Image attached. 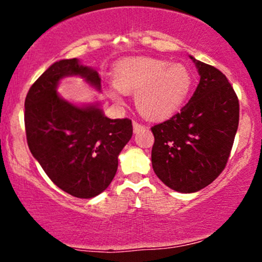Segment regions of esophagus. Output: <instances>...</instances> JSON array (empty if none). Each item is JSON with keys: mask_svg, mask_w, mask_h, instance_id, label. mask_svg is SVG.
Listing matches in <instances>:
<instances>
[{"mask_svg": "<svg viewBox=\"0 0 262 262\" xmlns=\"http://www.w3.org/2000/svg\"><path fill=\"white\" fill-rule=\"evenodd\" d=\"M144 129V125H141V124H139V123H137V122H133V130H134V133H139L140 130H143Z\"/></svg>", "mask_w": 262, "mask_h": 262, "instance_id": "obj_1", "label": "esophagus"}]
</instances>
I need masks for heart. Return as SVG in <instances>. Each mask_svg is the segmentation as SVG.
<instances>
[{
  "mask_svg": "<svg viewBox=\"0 0 262 262\" xmlns=\"http://www.w3.org/2000/svg\"><path fill=\"white\" fill-rule=\"evenodd\" d=\"M193 76L182 62L148 58H129L119 61L113 71V85L108 96L123 104V96L134 93L138 112L150 121H160L179 111L191 92Z\"/></svg>",
  "mask_w": 262,
  "mask_h": 262,
  "instance_id": "1",
  "label": "heart"
}]
</instances>
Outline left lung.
Returning a JSON list of instances; mask_svg holds the SVG:
<instances>
[{
	"instance_id": "8db88e82",
	"label": "left lung",
	"mask_w": 262,
	"mask_h": 262,
	"mask_svg": "<svg viewBox=\"0 0 262 262\" xmlns=\"http://www.w3.org/2000/svg\"><path fill=\"white\" fill-rule=\"evenodd\" d=\"M200 83L181 112L151 128V164L167 187L193 193L224 170L237 124L239 101L223 73L196 60Z\"/></svg>"
}]
</instances>
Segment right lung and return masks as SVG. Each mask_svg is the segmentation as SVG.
<instances>
[{"instance_id":"obj_1","label":"right lung","mask_w":262,"mask_h":262,"mask_svg":"<svg viewBox=\"0 0 262 262\" xmlns=\"http://www.w3.org/2000/svg\"><path fill=\"white\" fill-rule=\"evenodd\" d=\"M82 79L101 92L96 69L79 59L50 65L33 83L25 102L26 134L32 155L66 193L92 198L112 182L118 155L133 135L130 119H111L100 102L77 104L58 93L65 77Z\"/></svg>"}]
</instances>
